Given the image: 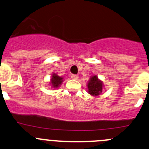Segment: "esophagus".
<instances>
[{
	"label": "esophagus",
	"mask_w": 149,
	"mask_h": 149,
	"mask_svg": "<svg viewBox=\"0 0 149 149\" xmlns=\"http://www.w3.org/2000/svg\"><path fill=\"white\" fill-rule=\"evenodd\" d=\"M70 77H71L72 79H75V80H76V79H78V78H79V76H78V75L72 74L71 76H70Z\"/></svg>",
	"instance_id": "1"
}]
</instances>
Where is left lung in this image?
Returning <instances> with one entry per match:
<instances>
[{
    "mask_svg": "<svg viewBox=\"0 0 149 149\" xmlns=\"http://www.w3.org/2000/svg\"><path fill=\"white\" fill-rule=\"evenodd\" d=\"M88 92L92 96H98L100 95L102 91V82L99 80L97 76H93L91 77L87 84Z\"/></svg>",
    "mask_w": 149,
    "mask_h": 149,
    "instance_id": "left-lung-1",
    "label": "left lung"
}]
</instances>
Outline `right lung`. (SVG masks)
<instances>
[{"mask_svg":"<svg viewBox=\"0 0 149 149\" xmlns=\"http://www.w3.org/2000/svg\"><path fill=\"white\" fill-rule=\"evenodd\" d=\"M63 78L57 76V74H54V73H53L52 76V79H51V84H52V87L53 88H57L58 86H60V84H62V82L63 81Z\"/></svg>","mask_w":149,"mask_h":149,"instance_id":"1","label":"right lung"}]
</instances>
